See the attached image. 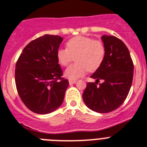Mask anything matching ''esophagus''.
Here are the masks:
<instances>
[{"label": "esophagus", "instance_id": "obj_1", "mask_svg": "<svg viewBox=\"0 0 147 147\" xmlns=\"http://www.w3.org/2000/svg\"><path fill=\"white\" fill-rule=\"evenodd\" d=\"M69 83L70 85H71V84L76 83V80H69Z\"/></svg>", "mask_w": 147, "mask_h": 147}]
</instances>
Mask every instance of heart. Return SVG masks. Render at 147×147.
I'll return each mask as SVG.
<instances>
[{"label": "heart", "mask_w": 147, "mask_h": 147, "mask_svg": "<svg viewBox=\"0 0 147 147\" xmlns=\"http://www.w3.org/2000/svg\"><path fill=\"white\" fill-rule=\"evenodd\" d=\"M106 55L104 45L100 40L85 36L74 37L66 43V49L60 48L57 52L59 63L66 66L76 57V63L65 69V76L69 80H76L85 75L87 71H96L101 65Z\"/></svg>", "instance_id": "heart-1"}]
</instances>
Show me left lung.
<instances>
[{
  "instance_id": "8db88e82",
  "label": "left lung",
  "mask_w": 147,
  "mask_h": 147,
  "mask_svg": "<svg viewBox=\"0 0 147 147\" xmlns=\"http://www.w3.org/2000/svg\"><path fill=\"white\" fill-rule=\"evenodd\" d=\"M106 55L101 65L90 78L82 97L91 110L107 113L119 108L127 97L132 84L134 64L129 51L122 40L115 36L102 35ZM100 80L104 82L97 86Z\"/></svg>"
}]
</instances>
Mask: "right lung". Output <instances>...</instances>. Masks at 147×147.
Here are the masks:
<instances>
[{
	"label": "right lung",
	"instance_id": "right-lung-1",
	"mask_svg": "<svg viewBox=\"0 0 147 147\" xmlns=\"http://www.w3.org/2000/svg\"><path fill=\"white\" fill-rule=\"evenodd\" d=\"M63 40L58 35L45 34L32 40L16 65L19 96L26 107L37 114L52 113L64 100L69 82L61 77L63 71L57 58Z\"/></svg>",
	"mask_w": 147,
	"mask_h": 147
}]
</instances>
